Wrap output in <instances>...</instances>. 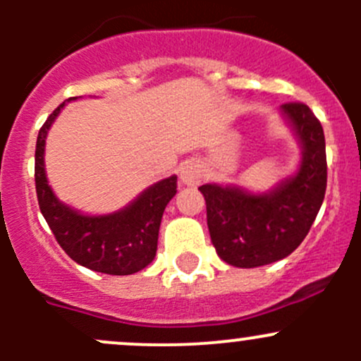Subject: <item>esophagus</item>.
Listing matches in <instances>:
<instances>
[{
    "label": "esophagus",
    "mask_w": 361,
    "mask_h": 361,
    "mask_svg": "<svg viewBox=\"0 0 361 361\" xmlns=\"http://www.w3.org/2000/svg\"><path fill=\"white\" fill-rule=\"evenodd\" d=\"M202 178H204V169L201 164L195 162V160H188V162H185L183 166H181L180 180L181 183H185L187 187H195V185L201 183Z\"/></svg>",
    "instance_id": "34e87169"
}]
</instances>
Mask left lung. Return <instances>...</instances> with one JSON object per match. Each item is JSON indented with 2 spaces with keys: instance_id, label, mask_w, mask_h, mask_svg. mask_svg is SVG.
<instances>
[{
  "instance_id": "8db88e82",
  "label": "left lung",
  "mask_w": 361,
  "mask_h": 361,
  "mask_svg": "<svg viewBox=\"0 0 361 361\" xmlns=\"http://www.w3.org/2000/svg\"><path fill=\"white\" fill-rule=\"evenodd\" d=\"M281 113L302 147L297 173L265 194L234 185L199 187L206 199L207 228L218 257L251 269L288 257L307 235L326 190L325 134L304 103H286Z\"/></svg>"
}]
</instances>
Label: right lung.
I'll return each mask as SVG.
<instances>
[{"instance_id":"1","label":"right lung","mask_w":361,"mask_h":361,"mask_svg":"<svg viewBox=\"0 0 361 361\" xmlns=\"http://www.w3.org/2000/svg\"><path fill=\"white\" fill-rule=\"evenodd\" d=\"M76 99L69 97L68 101ZM66 103L43 123L36 140L35 181L39 209L76 264L111 276H127L147 267L157 253L159 228L167 202L176 194V176L160 180L141 192L129 206L110 214H82L56 197L45 174V140Z\"/></svg>"}]
</instances>
